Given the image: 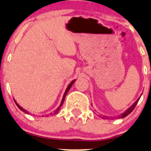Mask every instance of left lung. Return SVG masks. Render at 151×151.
<instances>
[{
    "mask_svg": "<svg viewBox=\"0 0 151 151\" xmlns=\"http://www.w3.org/2000/svg\"><path fill=\"white\" fill-rule=\"evenodd\" d=\"M141 96H142V94H141ZM141 96L139 97V98L137 99V101H135L133 103V104H132V106H129V107L128 108V109H126V110L124 112H123V113L121 114L120 115H118L117 117H111V118H108L107 116H104H104H99V117H101V118H104V119H112V120H113L114 118H125V117L127 116L128 115H129V114H130L131 112L133 111V109H134V107L136 106L137 104V102L139 101V99H140Z\"/></svg>",
    "mask_w": 151,
    "mask_h": 151,
    "instance_id": "left-lung-1",
    "label": "left lung"
}]
</instances>
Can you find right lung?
Here are the masks:
<instances>
[{
    "label": "right lung",
    "mask_w": 151,
    "mask_h": 151,
    "mask_svg": "<svg viewBox=\"0 0 151 151\" xmlns=\"http://www.w3.org/2000/svg\"><path fill=\"white\" fill-rule=\"evenodd\" d=\"M75 81H76V80H72V81H71V83H69V85H68V87H67V88H66V91H65V93H64V94H63V99H62V100H61V103H60V106H59L58 107L57 109H55V110H54V111H53L52 112H51V113L48 114V115H45V116H47H47H48L49 115H54V114H56V113H58V112L59 111H60V107H61V106H62V105H63V102H64V100H65V98H66V96L67 93L68 92V91H69V90H70V88H71V87L72 86V85L74 84V82H75ZM14 102H15V104H17V106H18V108H19V109H20V110H22V112H25V113H26V114H30V113H29V112H28V111H27L26 109H23V108H22V106H19V104H17V101H15V99H14ZM33 116H34V115H33ZM42 116H44V115H42Z\"/></svg>",
    "instance_id": "add662e5"
}]
</instances>
